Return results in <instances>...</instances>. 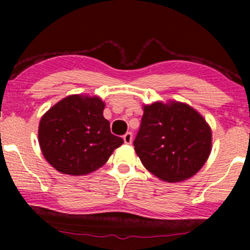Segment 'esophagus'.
Segmentation results:
<instances>
[{
    "instance_id": "esophagus-1",
    "label": "esophagus",
    "mask_w": 250,
    "mask_h": 250,
    "mask_svg": "<svg viewBox=\"0 0 250 250\" xmlns=\"http://www.w3.org/2000/svg\"><path fill=\"white\" fill-rule=\"evenodd\" d=\"M123 140H125V144H127V145H129V144H132V140H133V134L130 132H127L125 135H123Z\"/></svg>"
}]
</instances>
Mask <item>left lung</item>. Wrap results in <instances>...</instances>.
I'll use <instances>...</instances> for the list:
<instances>
[{
    "instance_id": "8db88e82",
    "label": "left lung",
    "mask_w": 250,
    "mask_h": 250,
    "mask_svg": "<svg viewBox=\"0 0 250 250\" xmlns=\"http://www.w3.org/2000/svg\"><path fill=\"white\" fill-rule=\"evenodd\" d=\"M134 150L144 167L168 183L195 175L208 160L211 130L188 104L157 102L144 106Z\"/></svg>"
}]
</instances>
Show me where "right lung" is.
Wrapping results in <instances>:
<instances>
[{
	"label": "right lung",
	"mask_w": 250,
	"mask_h": 250,
	"mask_svg": "<svg viewBox=\"0 0 250 250\" xmlns=\"http://www.w3.org/2000/svg\"><path fill=\"white\" fill-rule=\"evenodd\" d=\"M98 97L69 95L42 116L39 143L44 158L58 172L84 175L103 167L123 139L110 130Z\"/></svg>",
	"instance_id": "right-lung-1"
}]
</instances>
